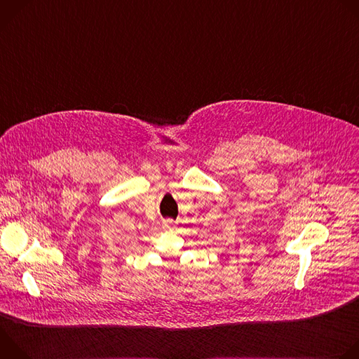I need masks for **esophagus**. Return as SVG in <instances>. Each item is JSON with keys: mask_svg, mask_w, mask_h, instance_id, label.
<instances>
[{"mask_svg": "<svg viewBox=\"0 0 359 359\" xmlns=\"http://www.w3.org/2000/svg\"><path fill=\"white\" fill-rule=\"evenodd\" d=\"M175 226H176V223H175L172 219H168V220L163 222V227H165L166 230H172V229H175Z\"/></svg>", "mask_w": 359, "mask_h": 359, "instance_id": "obj_1", "label": "esophagus"}]
</instances>
